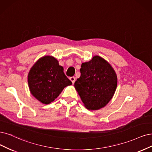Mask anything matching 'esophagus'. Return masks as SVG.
<instances>
[{
  "mask_svg": "<svg viewBox=\"0 0 152 152\" xmlns=\"http://www.w3.org/2000/svg\"><path fill=\"white\" fill-rule=\"evenodd\" d=\"M70 80L71 81V82H72V84H74L75 82L76 79H75V77L74 76H72V77H70Z\"/></svg>",
  "mask_w": 152,
  "mask_h": 152,
  "instance_id": "34e87169",
  "label": "esophagus"
}]
</instances>
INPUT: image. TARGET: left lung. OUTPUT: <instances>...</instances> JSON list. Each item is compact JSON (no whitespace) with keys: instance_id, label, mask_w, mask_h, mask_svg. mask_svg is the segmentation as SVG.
Masks as SVG:
<instances>
[{"instance_id":"8db88e82","label":"left lung","mask_w":152,"mask_h":152,"mask_svg":"<svg viewBox=\"0 0 152 152\" xmlns=\"http://www.w3.org/2000/svg\"><path fill=\"white\" fill-rule=\"evenodd\" d=\"M81 76L75 87L85 107L89 110L103 108L113 98L117 86V76L113 67L98 56L83 63Z\"/></svg>"}]
</instances>
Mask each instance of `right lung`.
<instances>
[{"instance_id": "add662e5", "label": "right lung", "mask_w": 152, "mask_h": 152, "mask_svg": "<svg viewBox=\"0 0 152 152\" xmlns=\"http://www.w3.org/2000/svg\"><path fill=\"white\" fill-rule=\"evenodd\" d=\"M63 71V67L53 56H46L39 59L28 74L31 94L42 103L53 102L65 87L72 85Z\"/></svg>"}]
</instances>
